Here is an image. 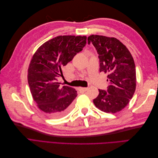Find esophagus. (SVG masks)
<instances>
[{"label":"esophagus","instance_id":"1","mask_svg":"<svg viewBox=\"0 0 158 158\" xmlns=\"http://www.w3.org/2000/svg\"><path fill=\"white\" fill-rule=\"evenodd\" d=\"M78 90L80 92H86L88 90V88H78Z\"/></svg>","mask_w":158,"mask_h":158}]
</instances>
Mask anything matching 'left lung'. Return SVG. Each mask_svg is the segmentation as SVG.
<instances>
[{"instance_id":"8db88e82","label":"left lung","mask_w":158,"mask_h":158,"mask_svg":"<svg viewBox=\"0 0 158 158\" xmlns=\"http://www.w3.org/2000/svg\"><path fill=\"white\" fill-rule=\"evenodd\" d=\"M88 43L94 45L99 59V71L107 75L106 91L99 89L94 103L101 111L115 113L128 104L136 89V67L127 47L114 37L91 35Z\"/></svg>"}]
</instances>
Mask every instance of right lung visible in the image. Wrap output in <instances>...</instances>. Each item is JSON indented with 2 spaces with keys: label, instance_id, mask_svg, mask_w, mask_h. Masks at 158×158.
<instances>
[{
  "label": "right lung",
  "instance_id": "1",
  "mask_svg": "<svg viewBox=\"0 0 158 158\" xmlns=\"http://www.w3.org/2000/svg\"><path fill=\"white\" fill-rule=\"evenodd\" d=\"M86 36L60 35L47 41L33 55L28 68L27 81L37 107L51 118L68 114L77 96L75 89L60 86L57 78L62 68L83 49Z\"/></svg>",
  "mask_w": 158,
  "mask_h": 158
}]
</instances>
